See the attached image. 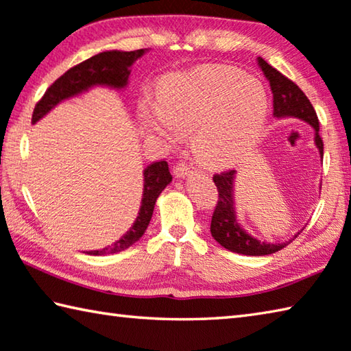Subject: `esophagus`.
Here are the masks:
<instances>
[{"label": "esophagus", "instance_id": "obj_1", "mask_svg": "<svg viewBox=\"0 0 351 351\" xmlns=\"http://www.w3.org/2000/svg\"><path fill=\"white\" fill-rule=\"evenodd\" d=\"M193 165L192 164H189V162H186V161H181V162H178L175 167H173V173L178 176V178H184V176H187V175H190L193 171Z\"/></svg>", "mask_w": 351, "mask_h": 351}]
</instances>
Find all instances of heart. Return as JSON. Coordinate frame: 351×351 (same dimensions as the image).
Returning <instances> with one entry per match:
<instances>
[{"mask_svg": "<svg viewBox=\"0 0 351 351\" xmlns=\"http://www.w3.org/2000/svg\"><path fill=\"white\" fill-rule=\"evenodd\" d=\"M149 129L173 139L193 130L196 155L207 164H226L259 135L269 114L264 84L227 66H212L170 78L159 90V106L144 101Z\"/></svg>", "mask_w": 351, "mask_h": 351, "instance_id": "1", "label": "heart"}]
</instances>
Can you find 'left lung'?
<instances>
[{"label": "left lung", "mask_w": 351, "mask_h": 351, "mask_svg": "<svg viewBox=\"0 0 351 351\" xmlns=\"http://www.w3.org/2000/svg\"><path fill=\"white\" fill-rule=\"evenodd\" d=\"M258 64L263 69L267 80L270 81L273 92V114L278 118L281 117H295L301 118L316 130L315 143L317 149L324 155V143L319 135V119L311 106L310 99L299 88L295 82L284 76L279 70L271 67L269 62L263 58H258ZM233 181L234 170H224L221 173L213 175V182L218 189V202H216L215 212L212 216L210 232L212 237L227 250L248 254V256H264L282 250L291 241L282 242V244H271V242H261L252 234H248L237 219L233 199ZM299 234V233H298ZM296 234V237H298ZM295 237V238H296ZM293 238V239H295Z\"/></svg>", "instance_id": "8db88e82"}]
</instances>
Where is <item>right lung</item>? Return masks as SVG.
Returning a JSON list of instances; mask_svg holds the SVG:
<instances>
[{"mask_svg":"<svg viewBox=\"0 0 351 351\" xmlns=\"http://www.w3.org/2000/svg\"><path fill=\"white\" fill-rule=\"evenodd\" d=\"M145 52L144 49L133 50V52H119V50H112V52H103L92 56L80 64L69 69L64 75H61L52 86H50L43 98L38 101L34 114H32V123H36L41 119L50 109L60 103V101L73 97L81 92L87 90L88 87L103 84L110 86L114 88H121L127 84L130 75V66L135 62L139 56ZM171 181V175L169 171V164L161 159L149 164L144 169V193L141 199V207L135 222L130 227L123 238L114 242V244L101 248V250H93L88 254H110L123 252L125 248L135 244V242L143 237L145 228L154 215L156 197L161 195L162 190L167 187Z\"/></svg>","mask_w":351,"mask_h":351,"instance_id":"obj_1","label":"right lung"}]
</instances>
